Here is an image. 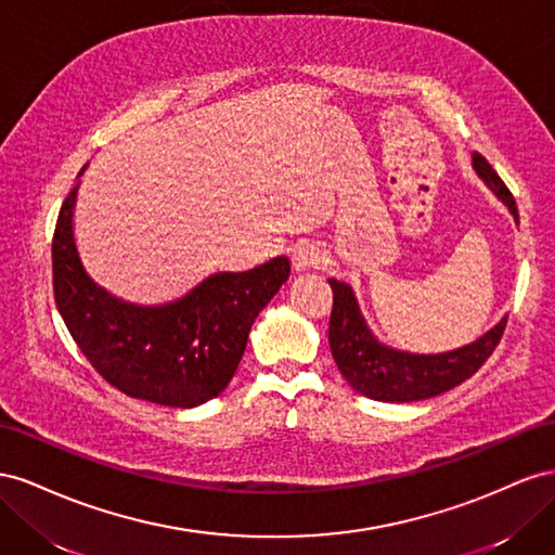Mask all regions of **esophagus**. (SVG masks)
Instances as JSON below:
<instances>
[{
	"instance_id": "obj_1",
	"label": "esophagus",
	"mask_w": 555,
	"mask_h": 555,
	"mask_svg": "<svg viewBox=\"0 0 555 555\" xmlns=\"http://www.w3.org/2000/svg\"><path fill=\"white\" fill-rule=\"evenodd\" d=\"M325 262V253L309 242L297 244L293 250V267L297 272H309V269H319Z\"/></svg>"
}]
</instances>
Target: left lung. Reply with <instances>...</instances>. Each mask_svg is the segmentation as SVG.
Listing matches in <instances>:
<instances>
[{
    "label": "left lung",
    "instance_id": "left-lung-1",
    "mask_svg": "<svg viewBox=\"0 0 555 555\" xmlns=\"http://www.w3.org/2000/svg\"><path fill=\"white\" fill-rule=\"evenodd\" d=\"M472 167L493 190L498 199L512 211L518 223V209L509 188L502 183L495 169L479 153H472ZM332 313H330V348L341 376L353 390L378 402H416L427 400L463 384L495 351L502 339L506 319L490 327L483 337L463 348L437 356H416L395 351L378 341L362 319L358 299L346 283L330 279Z\"/></svg>",
    "mask_w": 555,
    "mask_h": 555
}]
</instances>
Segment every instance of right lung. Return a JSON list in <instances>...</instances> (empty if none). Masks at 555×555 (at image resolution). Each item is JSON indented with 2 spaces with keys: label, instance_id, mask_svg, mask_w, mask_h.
Returning <instances> with one entry per match:
<instances>
[{
  "label": "right lung",
  "instance_id": "obj_1",
  "mask_svg": "<svg viewBox=\"0 0 555 555\" xmlns=\"http://www.w3.org/2000/svg\"><path fill=\"white\" fill-rule=\"evenodd\" d=\"M76 193L78 183L62 202L53 234V293L81 353L111 386L137 400L193 409L218 398L240 367L253 321L288 281V258L211 274L169 305L122 302L100 288L78 258Z\"/></svg>",
  "mask_w": 555,
  "mask_h": 555
}]
</instances>
